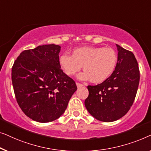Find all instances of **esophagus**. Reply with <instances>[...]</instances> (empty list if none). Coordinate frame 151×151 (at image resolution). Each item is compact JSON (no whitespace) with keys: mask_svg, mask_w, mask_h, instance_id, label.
I'll list each match as a JSON object with an SVG mask.
<instances>
[{"mask_svg":"<svg viewBox=\"0 0 151 151\" xmlns=\"http://www.w3.org/2000/svg\"><path fill=\"white\" fill-rule=\"evenodd\" d=\"M76 86H77V88H82V87H83L84 86L83 84H81V83H76Z\"/></svg>","mask_w":151,"mask_h":151,"instance_id":"obj_1","label":"esophagus"}]
</instances>
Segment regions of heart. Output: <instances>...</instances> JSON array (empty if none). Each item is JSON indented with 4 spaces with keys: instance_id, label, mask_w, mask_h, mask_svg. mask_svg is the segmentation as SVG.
<instances>
[{
    "instance_id": "obj_1",
    "label": "heart",
    "mask_w": 151,
    "mask_h": 151,
    "mask_svg": "<svg viewBox=\"0 0 151 151\" xmlns=\"http://www.w3.org/2000/svg\"><path fill=\"white\" fill-rule=\"evenodd\" d=\"M117 61L115 50L101 46L78 48L73 50V55L63 53L59 57V64L67 75H75L83 65L85 71L77 76L78 78H91L94 83H101L109 78L114 73Z\"/></svg>"
}]
</instances>
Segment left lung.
<instances>
[{"instance_id":"8db88e82","label":"left lung","mask_w":151,"mask_h":151,"mask_svg":"<svg viewBox=\"0 0 151 151\" xmlns=\"http://www.w3.org/2000/svg\"><path fill=\"white\" fill-rule=\"evenodd\" d=\"M118 61L114 73L101 84L88 86L85 106L97 120L109 122L126 114L136 96L139 82L138 64L132 52L116 44Z\"/></svg>"}]
</instances>
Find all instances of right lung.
I'll return each instance as SVG.
<instances>
[{
    "instance_id": "1",
    "label": "right lung",
    "mask_w": 151,
    "mask_h": 151,
    "mask_svg": "<svg viewBox=\"0 0 151 151\" xmlns=\"http://www.w3.org/2000/svg\"><path fill=\"white\" fill-rule=\"evenodd\" d=\"M60 50L59 45L45 44L24 50L12 67L17 102L25 115L37 122H49L60 117L77 89L61 69Z\"/></svg>"
}]
</instances>
